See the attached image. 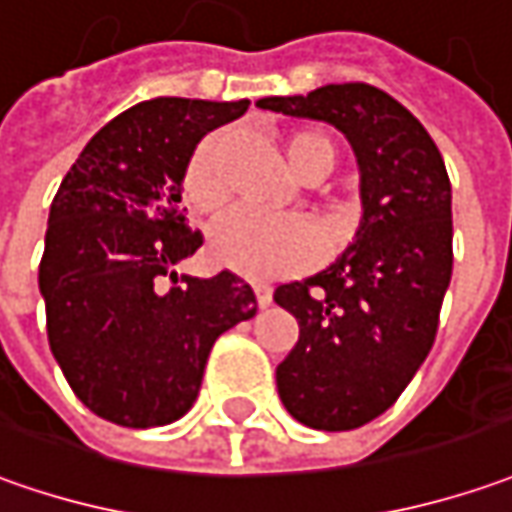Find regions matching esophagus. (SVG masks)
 <instances>
[{"label":"esophagus","mask_w":512,"mask_h":512,"mask_svg":"<svg viewBox=\"0 0 512 512\" xmlns=\"http://www.w3.org/2000/svg\"><path fill=\"white\" fill-rule=\"evenodd\" d=\"M255 294H257V306H260V309H266V306L272 303V289H269V286H255Z\"/></svg>","instance_id":"esophagus-1"}]
</instances>
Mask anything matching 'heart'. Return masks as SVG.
<instances>
[{
    "label": "heart",
    "mask_w": 512,
    "mask_h": 512,
    "mask_svg": "<svg viewBox=\"0 0 512 512\" xmlns=\"http://www.w3.org/2000/svg\"><path fill=\"white\" fill-rule=\"evenodd\" d=\"M229 133H209L192 150L184 169V198L201 215H218L229 201L226 155ZM283 152L291 172L317 184L334 169L337 150L317 130H291L283 138ZM317 232L303 218H263L235 212L212 229V257L232 272L252 280H272L306 269L317 257Z\"/></svg>",
    "instance_id": "heart-1"
}]
</instances>
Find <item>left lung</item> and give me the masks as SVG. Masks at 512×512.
Instances as JSON below:
<instances>
[{
	"instance_id": "1",
	"label": "left lung",
	"mask_w": 512,
	"mask_h": 512,
	"mask_svg": "<svg viewBox=\"0 0 512 512\" xmlns=\"http://www.w3.org/2000/svg\"><path fill=\"white\" fill-rule=\"evenodd\" d=\"M257 104L334 124L360 164L354 243L323 272L274 289V303L300 326L277 365L286 411L317 431H354L397 402L436 340L453 272L448 169L428 130L371 84Z\"/></svg>"
}]
</instances>
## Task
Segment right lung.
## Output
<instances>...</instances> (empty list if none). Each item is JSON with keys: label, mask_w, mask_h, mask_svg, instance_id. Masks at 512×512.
Listing matches in <instances>:
<instances>
[{"label": "right lung", "mask_w": 512, "mask_h": 512, "mask_svg": "<svg viewBox=\"0 0 512 512\" xmlns=\"http://www.w3.org/2000/svg\"><path fill=\"white\" fill-rule=\"evenodd\" d=\"M246 110V98L141 101L90 138L53 198L39 263L50 351L73 394L121 428L181 419L215 340L257 314L229 269L175 274L203 246L181 206L186 161Z\"/></svg>", "instance_id": "obj_1"}]
</instances>
